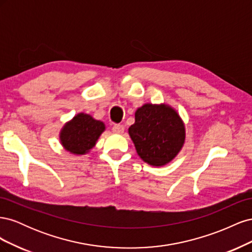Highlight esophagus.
<instances>
[{
	"mask_svg": "<svg viewBox=\"0 0 252 252\" xmlns=\"http://www.w3.org/2000/svg\"><path fill=\"white\" fill-rule=\"evenodd\" d=\"M124 126L123 125H120V124H116V125H113V127H112V131L114 132V133H119V134H122L124 132Z\"/></svg>",
	"mask_w": 252,
	"mask_h": 252,
	"instance_id": "1",
	"label": "esophagus"
}]
</instances>
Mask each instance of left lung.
I'll list each match as a JSON object with an SVG mask.
<instances>
[{
	"instance_id": "left-lung-1",
	"label": "left lung",
	"mask_w": 252,
	"mask_h": 252,
	"mask_svg": "<svg viewBox=\"0 0 252 252\" xmlns=\"http://www.w3.org/2000/svg\"><path fill=\"white\" fill-rule=\"evenodd\" d=\"M128 133L139 157L155 167L170 163L186 140L184 122L172 106L165 103H146L136 109Z\"/></svg>"
}]
</instances>
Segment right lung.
I'll use <instances>...</instances> for the list:
<instances>
[{"mask_svg":"<svg viewBox=\"0 0 252 252\" xmlns=\"http://www.w3.org/2000/svg\"><path fill=\"white\" fill-rule=\"evenodd\" d=\"M104 122L85 112L77 113L60 130V143L73 156L87 155L105 131Z\"/></svg>","mask_w":252,"mask_h":252,"instance_id":"add662e5","label":"right lung"}]
</instances>
